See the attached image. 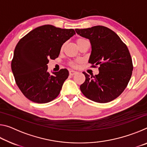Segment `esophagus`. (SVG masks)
<instances>
[{"label":"esophagus","mask_w":147,"mask_h":147,"mask_svg":"<svg viewBox=\"0 0 147 147\" xmlns=\"http://www.w3.org/2000/svg\"><path fill=\"white\" fill-rule=\"evenodd\" d=\"M77 73V72L75 71H73V70H70L69 71V74H70L71 76H73L74 74H76Z\"/></svg>","instance_id":"obj_1"}]
</instances>
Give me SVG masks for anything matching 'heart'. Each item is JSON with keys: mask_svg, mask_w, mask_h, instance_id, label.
Here are the masks:
<instances>
[{"mask_svg": "<svg viewBox=\"0 0 147 147\" xmlns=\"http://www.w3.org/2000/svg\"><path fill=\"white\" fill-rule=\"evenodd\" d=\"M84 40H85V39H84L79 38V39H78L76 40V44H78L79 43H80V42L83 41ZM63 46L61 47V50L63 49ZM78 62H79L78 61H72V62H71V63H70V65L71 67H77V63H78Z\"/></svg>", "mask_w": 147, "mask_h": 147, "instance_id": "1", "label": "heart"}]
</instances>
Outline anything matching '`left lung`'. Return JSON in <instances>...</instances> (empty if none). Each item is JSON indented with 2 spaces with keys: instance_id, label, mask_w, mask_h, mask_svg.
I'll use <instances>...</instances> for the list:
<instances>
[{
  "instance_id": "left-lung-1",
  "label": "left lung",
  "mask_w": 147,
  "mask_h": 147,
  "mask_svg": "<svg viewBox=\"0 0 147 147\" xmlns=\"http://www.w3.org/2000/svg\"><path fill=\"white\" fill-rule=\"evenodd\" d=\"M80 36L89 39L91 53L89 63L99 73L89 75L80 87L87 98L96 102L106 103L117 98L127 86L133 71L128 47L115 32L103 26L75 29Z\"/></svg>"
}]
</instances>
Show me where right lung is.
Instances as JSON below:
<instances>
[{
    "mask_svg": "<svg viewBox=\"0 0 147 147\" xmlns=\"http://www.w3.org/2000/svg\"><path fill=\"white\" fill-rule=\"evenodd\" d=\"M75 34L73 29L46 24L32 30L17 44L11 71L17 86L30 100L47 103L58 96L69 71L62 69L51 75L47 64L50 59L58 58L63 44Z\"/></svg>",
    "mask_w": 147,
    "mask_h": 147,
    "instance_id": "obj_1",
    "label": "right lung"
}]
</instances>
